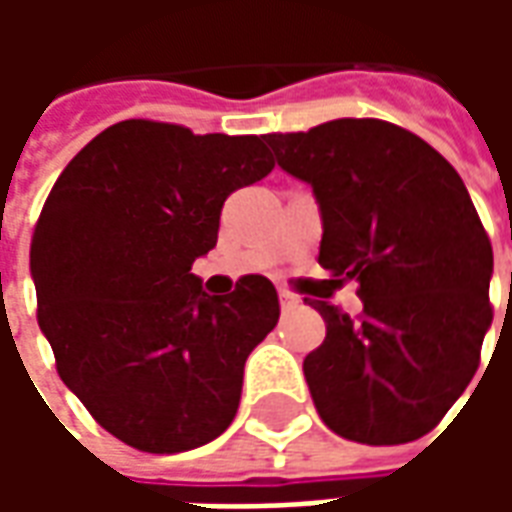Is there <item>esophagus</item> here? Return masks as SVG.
Wrapping results in <instances>:
<instances>
[{"mask_svg": "<svg viewBox=\"0 0 512 512\" xmlns=\"http://www.w3.org/2000/svg\"><path fill=\"white\" fill-rule=\"evenodd\" d=\"M279 304H282V310H296L299 307V296H293L290 290H279Z\"/></svg>", "mask_w": 512, "mask_h": 512, "instance_id": "esophagus-1", "label": "esophagus"}]
</instances>
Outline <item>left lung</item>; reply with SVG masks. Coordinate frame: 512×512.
Wrapping results in <instances>:
<instances>
[{
	"mask_svg": "<svg viewBox=\"0 0 512 512\" xmlns=\"http://www.w3.org/2000/svg\"><path fill=\"white\" fill-rule=\"evenodd\" d=\"M277 164L310 183L321 263L354 279L365 310L312 301L326 340L304 359L315 408L343 439L406 444L439 425L480 365L494 252L447 158L384 120L266 134Z\"/></svg>",
	"mask_w": 512,
	"mask_h": 512,
	"instance_id": "left-lung-1",
	"label": "left lung"
}]
</instances>
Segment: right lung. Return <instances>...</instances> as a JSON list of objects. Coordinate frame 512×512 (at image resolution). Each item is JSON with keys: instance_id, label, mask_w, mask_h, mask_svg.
<instances>
[{"instance_id": "add662e5", "label": "right lung", "mask_w": 512, "mask_h": 512, "mask_svg": "<svg viewBox=\"0 0 512 512\" xmlns=\"http://www.w3.org/2000/svg\"><path fill=\"white\" fill-rule=\"evenodd\" d=\"M271 169L263 136L123 120L73 156L40 211V332L65 386L136 450H194L235 419L277 290L249 274L208 296L191 263L216 246L224 200Z\"/></svg>"}]
</instances>
